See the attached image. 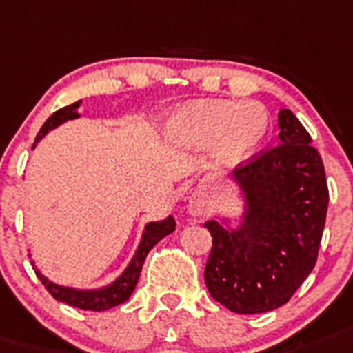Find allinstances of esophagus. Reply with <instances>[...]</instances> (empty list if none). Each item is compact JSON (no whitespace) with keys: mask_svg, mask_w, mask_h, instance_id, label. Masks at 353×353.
I'll return each mask as SVG.
<instances>
[{"mask_svg":"<svg viewBox=\"0 0 353 353\" xmlns=\"http://www.w3.org/2000/svg\"><path fill=\"white\" fill-rule=\"evenodd\" d=\"M194 213H199V208H194Z\"/></svg>","mask_w":353,"mask_h":353,"instance_id":"esophagus-1","label":"esophagus"}]
</instances>
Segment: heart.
<instances>
[{
  "mask_svg": "<svg viewBox=\"0 0 353 353\" xmlns=\"http://www.w3.org/2000/svg\"><path fill=\"white\" fill-rule=\"evenodd\" d=\"M168 132L172 140L190 149L212 143L213 159L233 165L251 156L268 138L269 117L254 102L203 100L177 111Z\"/></svg>",
  "mask_w": 353,
  "mask_h": 353,
  "instance_id": "heart-1",
  "label": "heart"
}]
</instances>
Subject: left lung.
Wrapping results in <instances>:
<instances>
[{"label": "left lung", "instance_id": "1", "mask_svg": "<svg viewBox=\"0 0 353 353\" xmlns=\"http://www.w3.org/2000/svg\"><path fill=\"white\" fill-rule=\"evenodd\" d=\"M280 143L236 167L245 210L236 228L204 226L213 245L204 282L236 314L274 310L291 300L318 260L328 186L321 156L289 109L278 112Z\"/></svg>", "mask_w": 353, "mask_h": 353}]
</instances>
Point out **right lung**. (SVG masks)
I'll return each mask as SVG.
<instances>
[{
	"instance_id": "right-lung-1",
	"label": "right lung",
	"mask_w": 353,
	"mask_h": 353,
	"mask_svg": "<svg viewBox=\"0 0 353 353\" xmlns=\"http://www.w3.org/2000/svg\"><path fill=\"white\" fill-rule=\"evenodd\" d=\"M81 102L82 100H79V102L71 103V105H66V108H62L59 109V111L53 112L52 117L44 121V125L41 127L39 134L35 138V143H39V140H43V136L48 134L52 129L59 127L61 123H64V121L75 120V118L81 117V114L77 112ZM174 230H176V221H174L172 215H168L165 221L149 222L143 230L140 245H138V250H136L134 256H132V260L125 268V271L121 272L114 282L109 283V285L105 287H100V289L81 291V289H73V287L57 285V283L50 282L44 274H41L39 269H35V274H37V278L43 282V285L46 287V291H48L55 300L62 301V303H68L71 305V307H77V309L82 310H94V312L112 309V307H117V305L129 300V296L132 294L136 283H138L141 268H143V262L145 259H147L149 251L161 241L163 236L170 235Z\"/></svg>"
}]
</instances>
